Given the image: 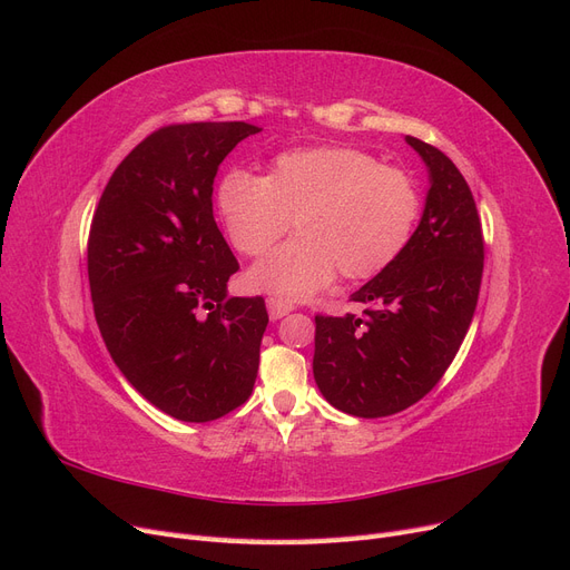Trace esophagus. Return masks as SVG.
I'll use <instances>...</instances> for the list:
<instances>
[{
    "label": "esophagus",
    "mask_w": 570,
    "mask_h": 570,
    "mask_svg": "<svg viewBox=\"0 0 570 570\" xmlns=\"http://www.w3.org/2000/svg\"><path fill=\"white\" fill-rule=\"evenodd\" d=\"M266 306H268L271 321H278V318H283V316H287V314L292 312V304L285 302V299H281V297H268V299H266Z\"/></svg>",
    "instance_id": "34e87169"
}]
</instances>
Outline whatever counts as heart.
<instances>
[{
    "label": "heart",
    "mask_w": 570,
    "mask_h": 570,
    "mask_svg": "<svg viewBox=\"0 0 570 570\" xmlns=\"http://www.w3.org/2000/svg\"><path fill=\"white\" fill-rule=\"evenodd\" d=\"M216 204L233 247L245 256L297 237L249 271L256 289L287 299L312 297L337 271L366 281L404 252L421 218V187L411 174L383 166L354 147H308L275 157L268 176L233 168Z\"/></svg>",
    "instance_id": "obj_1"
}]
</instances>
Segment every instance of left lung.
<instances>
[{"instance_id": "1", "label": "left lung", "mask_w": 570, "mask_h": 570, "mask_svg": "<svg viewBox=\"0 0 570 570\" xmlns=\"http://www.w3.org/2000/svg\"><path fill=\"white\" fill-rule=\"evenodd\" d=\"M406 142L430 176L419 228L352 295L364 314L316 316V385L358 419L400 413L440 383L469 333L482 281L485 243L469 183L438 147L411 135Z\"/></svg>"}]
</instances>
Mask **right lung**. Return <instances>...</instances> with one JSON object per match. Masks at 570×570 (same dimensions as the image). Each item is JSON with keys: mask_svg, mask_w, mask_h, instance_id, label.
<instances>
[{"mask_svg": "<svg viewBox=\"0 0 570 570\" xmlns=\"http://www.w3.org/2000/svg\"><path fill=\"white\" fill-rule=\"evenodd\" d=\"M262 128L166 126L118 164L88 239L95 318L126 381L185 423L249 400L268 325L264 297H228L239 268L214 220V178Z\"/></svg>", "mask_w": 570, "mask_h": 570, "instance_id": "1", "label": "right lung"}]
</instances>
